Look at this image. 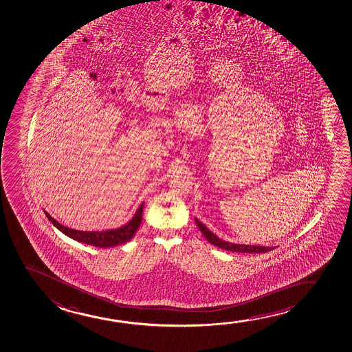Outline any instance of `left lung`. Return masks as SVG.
<instances>
[{
	"instance_id": "1",
	"label": "left lung",
	"mask_w": 352,
	"mask_h": 352,
	"mask_svg": "<svg viewBox=\"0 0 352 352\" xmlns=\"http://www.w3.org/2000/svg\"><path fill=\"white\" fill-rule=\"evenodd\" d=\"M197 225L199 227L200 231L204 234L205 238L208 241L215 245V247L225 249L227 252H250V254H260V252H267L273 250L274 248L270 247H258V245H243V244H233V243H228V241H222L219 236H216L212 232L209 231L200 221L195 220Z\"/></svg>"
}]
</instances>
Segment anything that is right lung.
<instances>
[{
	"mask_svg": "<svg viewBox=\"0 0 352 352\" xmlns=\"http://www.w3.org/2000/svg\"><path fill=\"white\" fill-rule=\"evenodd\" d=\"M142 212H143V204L140 205V208L133 216V219L127 225L121 227V228H118V230L104 232H82L75 231V230H72L68 227H64L63 225L58 223L57 221L52 219L45 211V214L50 219V221L57 227L59 231L63 232L65 236H70L75 241H81L84 244L98 248L116 247V245H120V244H124V243L132 239V236H135L138 227L141 226Z\"/></svg>",
	"mask_w": 352,
	"mask_h": 352,
	"instance_id": "add662e5",
	"label": "right lung"
}]
</instances>
